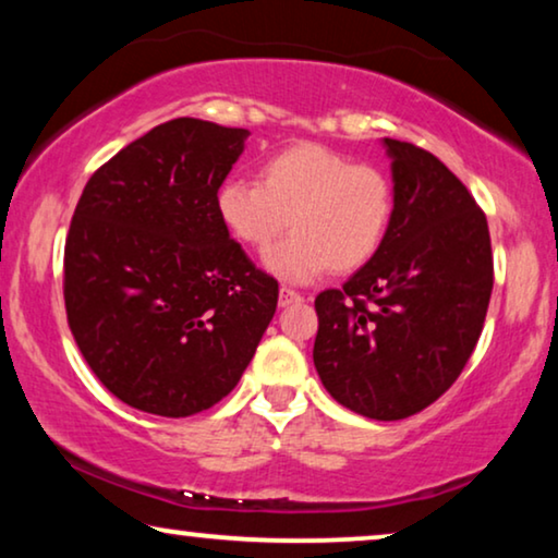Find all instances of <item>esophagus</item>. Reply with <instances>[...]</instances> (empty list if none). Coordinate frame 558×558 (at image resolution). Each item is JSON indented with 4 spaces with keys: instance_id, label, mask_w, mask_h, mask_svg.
I'll use <instances>...</instances> for the list:
<instances>
[{
    "instance_id": "1",
    "label": "esophagus",
    "mask_w": 558,
    "mask_h": 558,
    "mask_svg": "<svg viewBox=\"0 0 558 558\" xmlns=\"http://www.w3.org/2000/svg\"><path fill=\"white\" fill-rule=\"evenodd\" d=\"M296 302H302L300 292H294V289L289 287L279 289V307H289V304H296Z\"/></svg>"
}]
</instances>
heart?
I'll return each instance as SVG.
<instances>
[{"mask_svg": "<svg viewBox=\"0 0 558 558\" xmlns=\"http://www.w3.org/2000/svg\"><path fill=\"white\" fill-rule=\"evenodd\" d=\"M226 231L266 248L289 223L292 235L266 251V269L310 281L327 266L361 269L384 246L393 218V185L378 167L353 165L323 144H296L258 167V185L228 180L216 195Z\"/></svg>", "mask_w": 558, "mask_h": 558, "instance_id": "b5f03b06", "label": "heart"}]
</instances>
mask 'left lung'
I'll list each match as a JSON object with an SVG mask.
<instances>
[{
	"label": "left lung",
	"instance_id": "1",
	"mask_svg": "<svg viewBox=\"0 0 558 558\" xmlns=\"http://www.w3.org/2000/svg\"><path fill=\"white\" fill-rule=\"evenodd\" d=\"M384 144L391 228L363 269L317 294L312 357L335 401L399 422L437 401L468 365L490 304L493 248L485 213L432 151Z\"/></svg>",
	"mask_w": 558,
	"mask_h": 558
}]
</instances>
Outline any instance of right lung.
<instances>
[{
  "mask_svg": "<svg viewBox=\"0 0 558 558\" xmlns=\"http://www.w3.org/2000/svg\"><path fill=\"white\" fill-rule=\"evenodd\" d=\"M246 129L172 119L98 167L65 239L68 325L132 409L193 416L239 384L277 312V279L220 223Z\"/></svg>",
  "mask_w": 558,
  "mask_h": 558,
  "instance_id": "add662e5",
  "label": "right lung"
}]
</instances>
